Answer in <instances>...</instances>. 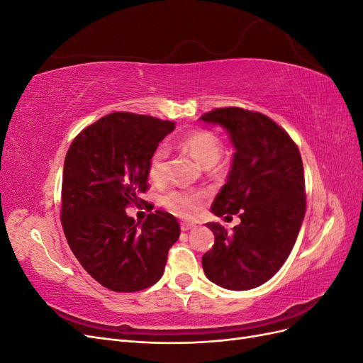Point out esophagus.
I'll return each instance as SVG.
<instances>
[{
    "instance_id": "obj_1",
    "label": "esophagus",
    "mask_w": 363,
    "mask_h": 363,
    "mask_svg": "<svg viewBox=\"0 0 363 363\" xmlns=\"http://www.w3.org/2000/svg\"><path fill=\"white\" fill-rule=\"evenodd\" d=\"M180 227H182V232H189V230L195 228L196 225L194 223H182Z\"/></svg>"
}]
</instances>
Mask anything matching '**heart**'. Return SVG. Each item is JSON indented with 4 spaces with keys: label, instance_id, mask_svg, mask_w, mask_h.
I'll return each instance as SVG.
<instances>
[{
    "label": "heart",
    "instance_id": "1",
    "mask_svg": "<svg viewBox=\"0 0 363 363\" xmlns=\"http://www.w3.org/2000/svg\"><path fill=\"white\" fill-rule=\"evenodd\" d=\"M182 147L189 151L204 168H212L221 159V142L206 130H196L182 139ZM169 151L164 145L155 150L148 164V175L152 182H163L167 177ZM204 195L201 192L171 191L163 196V206L180 218H194L201 212Z\"/></svg>",
    "mask_w": 363,
    "mask_h": 363
}]
</instances>
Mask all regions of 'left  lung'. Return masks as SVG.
<instances>
[{
	"instance_id": "left-lung-1",
	"label": "left lung",
	"mask_w": 363,
	"mask_h": 363,
	"mask_svg": "<svg viewBox=\"0 0 363 363\" xmlns=\"http://www.w3.org/2000/svg\"><path fill=\"white\" fill-rule=\"evenodd\" d=\"M200 121L221 125L235 155L227 183L212 204L216 216L239 213L232 232L207 223L215 245L201 259L206 277L230 291H248L268 281L294 248L306 212L300 151L268 116L239 107L216 108Z\"/></svg>"
}]
</instances>
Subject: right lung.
Here are the masks:
<instances>
[{
    "instance_id": "1",
    "label": "right lung",
    "mask_w": 363,
    "mask_h": 363,
    "mask_svg": "<svg viewBox=\"0 0 363 363\" xmlns=\"http://www.w3.org/2000/svg\"><path fill=\"white\" fill-rule=\"evenodd\" d=\"M174 128L115 112L84 128L65 157L63 232L77 260L107 289L136 292L157 283L180 236L171 213L156 211L142 225L125 213L148 189L150 157Z\"/></svg>"
}]
</instances>
